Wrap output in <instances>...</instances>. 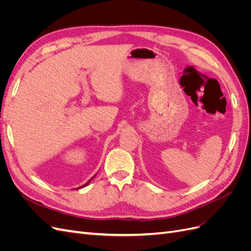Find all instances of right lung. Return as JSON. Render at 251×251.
<instances>
[{
  "instance_id": "add662e5",
  "label": "right lung",
  "mask_w": 251,
  "mask_h": 251,
  "mask_svg": "<svg viewBox=\"0 0 251 251\" xmlns=\"http://www.w3.org/2000/svg\"><path fill=\"white\" fill-rule=\"evenodd\" d=\"M95 176H96V175H95ZM95 176H94V177H95ZM94 177H92V178H91V179H90V180H89V181H88V182H87V183H86V184H83V185H82V186H80V187H78V188H81V187H85V186H87V185H88V184H89V183H90V181H91V180H92V179H93V178H94ZM78 188H77V189H78Z\"/></svg>"
}]
</instances>
